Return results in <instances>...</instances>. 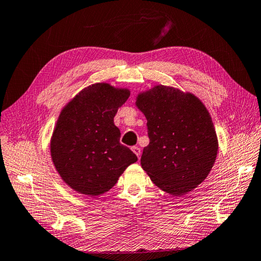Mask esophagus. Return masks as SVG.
I'll return each mask as SVG.
<instances>
[{
	"mask_svg": "<svg viewBox=\"0 0 261 261\" xmlns=\"http://www.w3.org/2000/svg\"><path fill=\"white\" fill-rule=\"evenodd\" d=\"M132 151L134 152V153L137 155V158H140V156H141V149H140L139 146H133L132 147Z\"/></svg>",
	"mask_w": 261,
	"mask_h": 261,
	"instance_id": "obj_1",
	"label": "esophagus"
}]
</instances>
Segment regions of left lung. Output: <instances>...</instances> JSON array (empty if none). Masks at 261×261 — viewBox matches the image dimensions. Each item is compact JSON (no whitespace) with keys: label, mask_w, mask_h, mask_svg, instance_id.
Here are the masks:
<instances>
[{"label":"left lung","mask_w":261,"mask_h":261,"mask_svg":"<svg viewBox=\"0 0 261 261\" xmlns=\"http://www.w3.org/2000/svg\"><path fill=\"white\" fill-rule=\"evenodd\" d=\"M136 106L146 118L150 143L141 165L162 191L183 195L207 178L218 141L211 117L198 97L158 85L141 93Z\"/></svg>","instance_id":"1"}]
</instances>
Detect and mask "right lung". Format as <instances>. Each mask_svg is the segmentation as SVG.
Instances as JSON below:
<instances>
[{
  "label": "right lung",
  "instance_id": "obj_1",
  "mask_svg": "<svg viewBox=\"0 0 261 261\" xmlns=\"http://www.w3.org/2000/svg\"><path fill=\"white\" fill-rule=\"evenodd\" d=\"M129 96L126 88L97 83L81 91L63 108L51 139V156L72 190L95 196L109 191L137 160L120 143L114 118Z\"/></svg>",
  "mask_w": 261,
  "mask_h": 261
}]
</instances>
